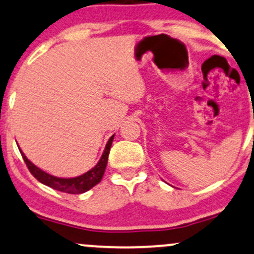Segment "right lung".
Listing matches in <instances>:
<instances>
[{
	"mask_svg": "<svg viewBox=\"0 0 254 254\" xmlns=\"http://www.w3.org/2000/svg\"><path fill=\"white\" fill-rule=\"evenodd\" d=\"M112 140H114V136L110 137L109 142L106 143L105 150H104L102 157H100L99 162L96 164V167H93L92 169L88 170L87 173L82 174L80 176L72 177V179H60V177L52 176L50 174L42 172L40 168L34 166V164L26 157V155H24L22 151L20 150V152L21 155H22L24 163H26L27 168L29 169L30 174H32L39 182L44 183V185L48 186V187L56 189V190L64 191V193L81 194L90 190L91 188L98 185V183L100 182V180H102L104 172H105L106 164H108V157L110 148H111L112 145Z\"/></svg>",
	"mask_w": 254,
	"mask_h": 254,
	"instance_id": "1",
	"label": "right lung"
}]
</instances>
